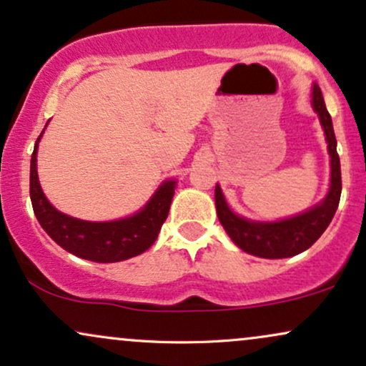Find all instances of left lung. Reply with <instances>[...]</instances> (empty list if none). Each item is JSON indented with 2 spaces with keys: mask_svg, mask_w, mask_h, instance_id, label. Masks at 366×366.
I'll return each mask as SVG.
<instances>
[{
  "mask_svg": "<svg viewBox=\"0 0 366 366\" xmlns=\"http://www.w3.org/2000/svg\"><path fill=\"white\" fill-rule=\"evenodd\" d=\"M312 104L313 110L318 113V119H320L330 154V187L322 203H318L308 212L285 218V220L253 222L236 215L229 208L224 194H222V189L217 184L215 204L218 220L224 225L229 237L246 253L268 259L289 258V256L303 253L325 232V229L335 215L342 189L341 162H339L337 141H335L334 127H332V119L325 108L320 87L317 84L313 86Z\"/></svg>",
  "mask_w": 366,
  "mask_h": 366,
  "instance_id": "left-lung-1",
  "label": "left lung"
}]
</instances>
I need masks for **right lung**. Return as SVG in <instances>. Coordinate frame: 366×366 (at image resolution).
<instances>
[{
    "label": "right lung",
    "instance_id": "add662e5",
    "mask_svg": "<svg viewBox=\"0 0 366 366\" xmlns=\"http://www.w3.org/2000/svg\"><path fill=\"white\" fill-rule=\"evenodd\" d=\"M43 132L37 137L31 158V201L46 234L69 253L96 263L124 262L153 246L169 217L175 180H165L146 207L132 217L113 222H87L69 217L49 203L37 177V144Z\"/></svg>",
    "mask_w": 366,
    "mask_h": 366
}]
</instances>
